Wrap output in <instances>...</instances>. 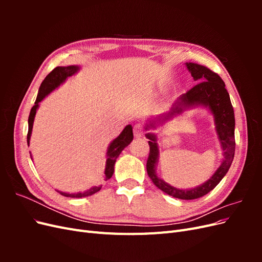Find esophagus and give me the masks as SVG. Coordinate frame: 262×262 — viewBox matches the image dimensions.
Segmentation results:
<instances>
[{
  "instance_id": "34e87169",
  "label": "esophagus",
  "mask_w": 262,
  "mask_h": 262,
  "mask_svg": "<svg viewBox=\"0 0 262 262\" xmlns=\"http://www.w3.org/2000/svg\"><path fill=\"white\" fill-rule=\"evenodd\" d=\"M133 133H134V137H138V138L143 136V133H144L143 125H142L141 123H137L133 126Z\"/></svg>"
}]
</instances>
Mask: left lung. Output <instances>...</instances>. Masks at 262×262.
Here are the masks:
<instances>
[{"label":"left lung","instance_id":"obj_1","mask_svg":"<svg viewBox=\"0 0 262 262\" xmlns=\"http://www.w3.org/2000/svg\"><path fill=\"white\" fill-rule=\"evenodd\" d=\"M187 68L191 72L194 81L198 83L193 85L186 94L182 95L176 102L177 106L171 109V112L167 115V117H165V119L180 114L184 106H209L212 114L214 115V119H215L219 139L224 150L223 163L221 164L215 173L203 185L190 190L173 188L158 178L156 175L155 165L158 156V147L154 134L148 133L146 134V138L149 139V154L146 162V170L153 184L165 193L182 200H193L205 195L215 188L222 178L226 175L229 167H231L235 154V117L229 95L225 89V83L221 76L217 73L213 72L209 68L198 64V63L189 62L187 63Z\"/></svg>","mask_w":262,"mask_h":262}]
</instances>
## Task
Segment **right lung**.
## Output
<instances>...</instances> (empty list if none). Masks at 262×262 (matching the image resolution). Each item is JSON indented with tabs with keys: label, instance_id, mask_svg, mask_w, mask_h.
I'll list each match as a JSON object with an SVG mask.
<instances>
[{
	"label": "right lung",
	"instance_id": "right-lung-1",
	"mask_svg": "<svg viewBox=\"0 0 262 262\" xmlns=\"http://www.w3.org/2000/svg\"><path fill=\"white\" fill-rule=\"evenodd\" d=\"M78 67L75 66H70V67H57L54 68L51 72L46 76L43 82L41 83L40 87H39V92H38V96L35 101V105L33 106L30 110L29 118H28V133H27V143H29V139H30V134L31 130H33V123H34V119L36 115V110L38 108V104L47 95H48L50 92H52L54 89L66 81V78L73 75L74 73L77 72ZM133 140V132H132V126L129 124L126 125L123 129V131L120 133L117 139H115L112 144L109 145L108 150H107V162H106V169H105V176L106 180L110 179L114 173V166L116 163L117 157L119 156L122 152V149L128 146L130 144V142ZM101 189V186H95L91 188L90 190H87L85 192H80V193H66L62 191H58L60 194L69 196V198H84V196H89L94 193L98 192Z\"/></svg>",
	"mask_w": 262,
	"mask_h": 262
}]
</instances>
